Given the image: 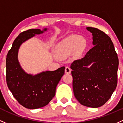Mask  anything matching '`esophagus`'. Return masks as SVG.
<instances>
[{
    "instance_id": "1",
    "label": "esophagus",
    "mask_w": 123,
    "mask_h": 123,
    "mask_svg": "<svg viewBox=\"0 0 123 123\" xmlns=\"http://www.w3.org/2000/svg\"><path fill=\"white\" fill-rule=\"evenodd\" d=\"M71 72V69L69 67L66 66L65 68V73H67V74H69Z\"/></svg>"
}]
</instances>
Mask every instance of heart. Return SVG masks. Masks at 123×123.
Returning <instances> with one entry per match:
<instances>
[{"instance_id": "obj_1", "label": "heart", "mask_w": 123, "mask_h": 123, "mask_svg": "<svg viewBox=\"0 0 123 123\" xmlns=\"http://www.w3.org/2000/svg\"><path fill=\"white\" fill-rule=\"evenodd\" d=\"M85 46V41L79 35H71L57 44L55 53L60 57H66L73 52L76 55H80Z\"/></svg>"}]
</instances>
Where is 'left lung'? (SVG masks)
<instances>
[{
  "instance_id": "obj_1",
  "label": "left lung",
  "mask_w": 123,
  "mask_h": 123,
  "mask_svg": "<svg viewBox=\"0 0 123 123\" xmlns=\"http://www.w3.org/2000/svg\"><path fill=\"white\" fill-rule=\"evenodd\" d=\"M86 28L93 35L94 47L71 64L73 93L82 105L98 108L108 101L117 87L118 58L107 34L95 28Z\"/></svg>"
}]
</instances>
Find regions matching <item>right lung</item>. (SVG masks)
I'll list each match as a JSON object with an SVG mask.
<instances>
[{
	"instance_id": "obj_1",
	"label": "right lung",
	"mask_w": 123,
	"mask_h": 123,
	"mask_svg": "<svg viewBox=\"0 0 123 123\" xmlns=\"http://www.w3.org/2000/svg\"><path fill=\"white\" fill-rule=\"evenodd\" d=\"M47 28L30 29L21 32L13 41L6 56V82L14 98L23 107L37 109L47 105L55 94L59 81L64 74L65 67L54 71H45L36 75L24 72L18 60V53L22 43L42 34Z\"/></svg>"
}]
</instances>
